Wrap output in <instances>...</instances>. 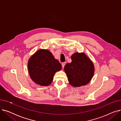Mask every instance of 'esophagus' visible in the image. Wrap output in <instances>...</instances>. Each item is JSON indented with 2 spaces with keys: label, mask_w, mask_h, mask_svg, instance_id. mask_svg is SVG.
I'll use <instances>...</instances> for the list:
<instances>
[{
  "label": "esophagus",
  "mask_w": 121,
  "mask_h": 121,
  "mask_svg": "<svg viewBox=\"0 0 121 121\" xmlns=\"http://www.w3.org/2000/svg\"><path fill=\"white\" fill-rule=\"evenodd\" d=\"M65 65H66V62H63V63H62V66L63 68H64Z\"/></svg>",
  "instance_id": "1"
}]
</instances>
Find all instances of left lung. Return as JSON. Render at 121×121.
Instances as JSON below:
<instances>
[{
	"mask_svg": "<svg viewBox=\"0 0 121 121\" xmlns=\"http://www.w3.org/2000/svg\"><path fill=\"white\" fill-rule=\"evenodd\" d=\"M71 59L72 62L64 67L69 84L77 87L89 83L95 72L92 61L84 52H75L72 55Z\"/></svg>",
	"mask_w": 121,
	"mask_h": 121,
	"instance_id": "left-lung-1",
	"label": "left lung"
}]
</instances>
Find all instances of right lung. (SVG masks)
<instances>
[{
	"mask_svg": "<svg viewBox=\"0 0 121 121\" xmlns=\"http://www.w3.org/2000/svg\"><path fill=\"white\" fill-rule=\"evenodd\" d=\"M61 69V64L48 49L38 50L30 57L28 62L30 78L40 86L49 85L53 81L55 73Z\"/></svg>",
	"mask_w": 121,
	"mask_h": 121,
	"instance_id": "1",
	"label": "right lung"
}]
</instances>
